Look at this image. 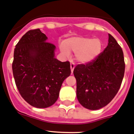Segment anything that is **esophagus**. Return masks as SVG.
Instances as JSON below:
<instances>
[{
  "label": "esophagus",
  "mask_w": 134,
  "mask_h": 134,
  "mask_svg": "<svg viewBox=\"0 0 134 134\" xmlns=\"http://www.w3.org/2000/svg\"><path fill=\"white\" fill-rule=\"evenodd\" d=\"M75 64H74L73 62L70 63V69H71L72 72H73V70H74V68H75Z\"/></svg>",
  "instance_id": "1"
}]
</instances>
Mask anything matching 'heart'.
<instances>
[{
	"label": "heart",
	"instance_id": "obj_1",
	"mask_svg": "<svg viewBox=\"0 0 134 134\" xmlns=\"http://www.w3.org/2000/svg\"><path fill=\"white\" fill-rule=\"evenodd\" d=\"M101 42L92 37H71L65 40L60 46L61 52L68 57L70 52L75 53V59L80 63H87L94 60L100 53Z\"/></svg>",
	"mask_w": 134,
	"mask_h": 134
}]
</instances>
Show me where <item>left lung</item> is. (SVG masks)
<instances>
[{"instance_id":"1","label":"left lung","mask_w":134,"mask_h":134,"mask_svg":"<svg viewBox=\"0 0 134 134\" xmlns=\"http://www.w3.org/2000/svg\"><path fill=\"white\" fill-rule=\"evenodd\" d=\"M125 68L122 48L109 34L108 45L104 51L95 59L78 64L74 69L80 104L91 110L107 105L120 89Z\"/></svg>"}]
</instances>
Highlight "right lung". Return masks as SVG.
<instances>
[{
    "instance_id": "add662e5",
    "label": "right lung",
    "mask_w": 134,
    "mask_h": 134,
    "mask_svg": "<svg viewBox=\"0 0 134 134\" xmlns=\"http://www.w3.org/2000/svg\"><path fill=\"white\" fill-rule=\"evenodd\" d=\"M39 29L27 31L15 45L12 63L15 83L23 99L37 108L57 101L63 81L71 73L68 61L55 57V46Z\"/></svg>"
}]
</instances>
